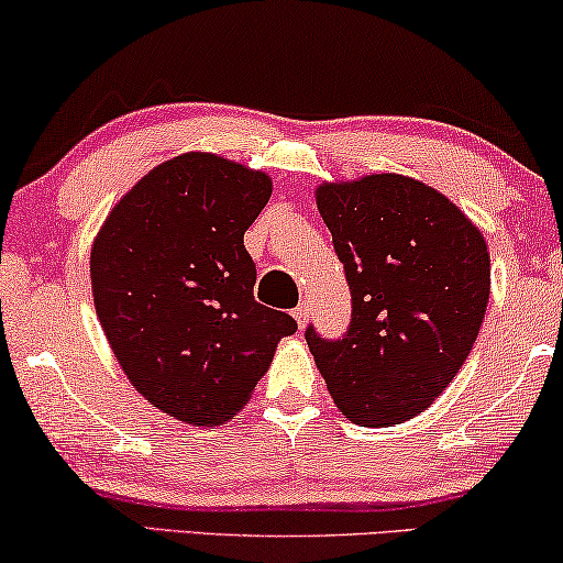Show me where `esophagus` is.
Returning a JSON list of instances; mask_svg holds the SVG:
<instances>
[{
	"label": "esophagus",
	"instance_id": "34e87169",
	"mask_svg": "<svg viewBox=\"0 0 563 563\" xmlns=\"http://www.w3.org/2000/svg\"><path fill=\"white\" fill-rule=\"evenodd\" d=\"M308 311H311V308H308L306 300H303V303H298L296 311H292V316H296V321H298V327H300V329L306 327V321H308Z\"/></svg>",
	"mask_w": 563,
	"mask_h": 563
}]
</instances>
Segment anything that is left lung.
Listing matches in <instances>:
<instances>
[{"label":"left lung","mask_w":563,"mask_h":563,"mask_svg":"<svg viewBox=\"0 0 563 563\" xmlns=\"http://www.w3.org/2000/svg\"><path fill=\"white\" fill-rule=\"evenodd\" d=\"M316 203L352 292L342 339L306 342L336 408L383 429L423 413L462 369L489 300L485 236L421 180L323 184Z\"/></svg>","instance_id":"obj_1"}]
</instances>
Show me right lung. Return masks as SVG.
Wrapping results in <instances>:
<instances>
[{"instance_id":"right-lung-1","label":"right lung","mask_w":563,"mask_h":563,"mask_svg":"<svg viewBox=\"0 0 563 563\" xmlns=\"http://www.w3.org/2000/svg\"><path fill=\"white\" fill-rule=\"evenodd\" d=\"M271 194L263 170L186 153L134 184L93 240V306L109 346L142 398L178 421H229L280 339L296 334L292 316L255 300L244 250Z\"/></svg>"}]
</instances>
